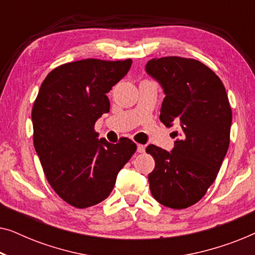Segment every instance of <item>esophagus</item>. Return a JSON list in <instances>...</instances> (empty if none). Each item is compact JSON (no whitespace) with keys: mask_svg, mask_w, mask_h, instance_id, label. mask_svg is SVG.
<instances>
[{"mask_svg":"<svg viewBox=\"0 0 255 255\" xmlns=\"http://www.w3.org/2000/svg\"><path fill=\"white\" fill-rule=\"evenodd\" d=\"M137 152H139V153L145 152V146L141 145V144H138L137 145Z\"/></svg>","mask_w":255,"mask_h":255,"instance_id":"34e87169","label":"esophagus"}]
</instances>
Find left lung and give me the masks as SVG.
<instances>
[{
	"mask_svg": "<svg viewBox=\"0 0 255 255\" xmlns=\"http://www.w3.org/2000/svg\"><path fill=\"white\" fill-rule=\"evenodd\" d=\"M146 72L161 85L160 121L180 124L170 152L148 145L155 167L149 189L160 204L184 209L197 203L214 183L230 145L232 110L221 79L195 59H151ZM175 135V137H176Z\"/></svg>",
	"mask_w": 255,
	"mask_h": 255,
	"instance_id": "1",
	"label": "left lung"
}]
</instances>
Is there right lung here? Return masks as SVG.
Listing matches in <instances>:
<instances>
[{
  "mask_svg": "<svg viewBox=\"0 0 255 255\" xmlns=\"http://www.w3.org/2000/svg\"><path fill=\"white\" fill-rule=\"evenodd\" d=\"M132 60L83 59L58 66L41 83L32 108L33 145L53 190L73 207H92L109 196L117 174L137 145L128 138L99 139L95 122L109 113L107 93Z\"/></svg>",
  "mask_w": 255,
  "mask_h": 255,
  "instance_id": "obj_1",
  "label": "right lung"
}]
</instances>
